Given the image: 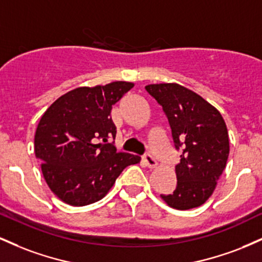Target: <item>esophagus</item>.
Returning <instances> with one entry per match:
<instances>
[{
    "instance_id": "34e87169",
    "label": "esophagus",
    "mask_w": 262,
    "mask_h": 262,
    "mask_svg": "<svg viewBox=\"0 0 262 262\" xmlns=\"http://www.w3.org/2000/svg\"><path fill=\"white\" fill-rule=\"evenodd\" d=\"M143 161H144V164H145V166H148L149 169H154V167H156V165H158V162H156L155 159L152 158L150 154L144 155Z\"/></svg>"
}]
</instances>
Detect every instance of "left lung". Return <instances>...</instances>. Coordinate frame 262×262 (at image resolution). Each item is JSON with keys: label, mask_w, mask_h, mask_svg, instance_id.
Segmentation results:
<instances>
[{"label": "left lung", "mask_w": 262, "mask_h": 262, "mask_svg": "<svg viewBox=\"0 0 262 262\" xmlns=\"http://www.w3.org/2000/svg\"><path fill=\"white\" fill-rule=\"evenodd\" d=\"M169 121L176 150L177 185L170 194H160L175 209L202 206L212 196L229 156V137L219 111L196 92L179 83L145 86Z\"/></svg>", "instance_id": "8db88e82"}]
</instances>
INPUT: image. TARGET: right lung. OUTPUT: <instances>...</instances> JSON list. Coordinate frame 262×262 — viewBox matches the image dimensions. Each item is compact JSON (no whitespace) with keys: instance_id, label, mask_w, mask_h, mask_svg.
Here are the masks:
<instances>
[{"instance_id":"add662e5","label":"right lung","mask_w":262,"mask_h":262,"mask_svg":"<svg viewBox=\"0 0 262 262\" xmlns=\"http://www.w3.org/2000/svg\"><path fill=\"white\" fill-rule=\"evenodd\" d=\"M133 82L79 87L45 111L34 137L35 158L49 188L62 202L80 207L100 201L117 177L140 158L117 152L111 110Z\"/></svg>"}]
</instances>
